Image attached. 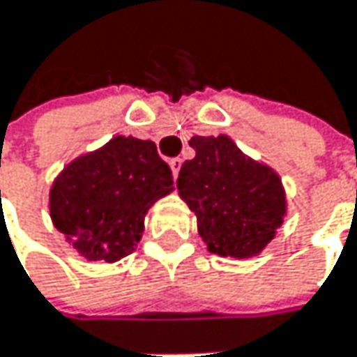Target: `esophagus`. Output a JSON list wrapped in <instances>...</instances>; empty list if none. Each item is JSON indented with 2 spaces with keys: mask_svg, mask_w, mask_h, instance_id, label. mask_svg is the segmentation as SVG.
Returning a JSON list of instances; mask_svg holds the SVG:
<instances>
[{
  "mask_svg": "<svg viewBox=\"0 0 357 357\" xmlns=\"http://www.w3.org/2000/svg\"><path fill=\"white\" fill-rule=\"evenodd\" d=\"M168 164H170V168H172V174H174V178H176V176H178V170H181V164H183V160H181V158H172Z\"/></svg>",
  "mask_w": 357,
  "mask_h": 357,
  "instance_id": "obj_1",
  "label": "esophagus"
}]
</instances>
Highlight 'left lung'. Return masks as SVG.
Here are the masks:
<instances>
[{
	"instance_id": "1",
	"label": "left lung",
	"mask_w": 357,
	"mask_h": 357,
	"mask_svg": "<svg viewBox=\"0 0 357 357\" xmlns=\"http://www.w3.org/2000/svg\"><path fill=\"white\" fill-rule=\"evenodd\" d=\"M195 158L178 172L181 199L197 215L209 252L246 259L275 238L286 215L280 174L243 154L228 135L191 137Z\"/></svg>"
}]
</instances>
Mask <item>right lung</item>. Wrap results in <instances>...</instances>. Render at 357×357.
I'll return each instance as SVG.
<instances>
[{
	"instance_id": "right-lung-1",
	"label": "right lung",
	"mask_w": 357,
	"mask_h": 357,
	"mask_svg": "<svg viewBox=\"0 0 357 357\" xmlns=\"http://www.w3.org/2000/svg\"><path fill=\"white\" fill-rule=\"evenodd\" d=\"M172 189L154 142L116 135L61 170L49 193L51 220L82 257L114 263L135 250L148 209Z\"/></svg>"
}]
</instances>
